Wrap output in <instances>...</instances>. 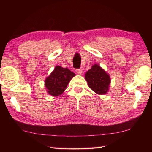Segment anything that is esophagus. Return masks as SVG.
<instances>
[{
	"label": "esophagus",
	"mask_w": 152,
	"mask_h": 152,
	"mask_svg": "<svg viewBox=\"0 0 152 152\" xmlns=\"http://www.w3.org/2000/svg\"><path fill=\"white\" fill-rule=\"evenodd\" d=\"M76 72L77 74H80V75H82V74H83L84 71H83V70H82V68L76 69Z\"/></svg>",
	"instance_id": "1"
}]
</instances>
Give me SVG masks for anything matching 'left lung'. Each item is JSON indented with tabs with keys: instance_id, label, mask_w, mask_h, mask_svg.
Masks as SVG:
<instances>
[{
	"instance_id": "obj_1",
	"label": "left lung",
	"mask_w": 152,
	"mask_h": 152,
	"mask_svg": "<svg viewBox=\"0 0 152 152\" xmlns=\"http://www.w3.org/2000/svg\"><path fill=\"white\" fill-rule=\"evenodd\" d=\"M85 80L89 88L96 94H104L109 91L110 76L101 67L94 64L85 74Z\"/></svg>"
}]
</instances>
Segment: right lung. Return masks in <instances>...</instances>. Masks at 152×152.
Masks as SVG:
<instances>
[{
    "instance_id": "1",
    "label": "right lung",
    "mask_w": 152,
    "mask_h": 152,
    "mask_svg": "<svg viewBox=\"0 0 152 152\" xmlns=\"http://www.w3.org/2000/svg\"><path fill=\"white\" fill-rule=\"evenodd\" d=\"M76 74L68 68L60 66H56L54 70L45 80V86L49 94L58 96L65 91L70 80Z\"/></svg>"
}]
</instances>
